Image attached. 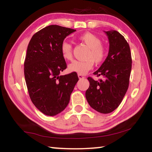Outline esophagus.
<instances>
[{
	"mask_svg": "<svg viewBox=\"0 0 152 152\" xmlns=\"http://www.w3.org/2000/svg\"><path fill=\"white\" fill-rule=\"evenodd\" d=\"M78 76L79 79H83V78H85V77H84L83 75H81V74H78Z\"/></svg>",
	"mask_w": 152,
	"mask_h": 152,
	"instance_id": "obj_1",
	"label": "esophagus"
}]
</instances>
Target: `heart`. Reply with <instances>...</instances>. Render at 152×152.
Wrapping results in <instances>:
<instances>
[{"label": "heart", "instance_id": "1", "mask_svg": "<svg viewBox=\"0 0 152 152\" xmlns=\"http://www.w3.org/2000/svg\"><path fill=\"white\" fill-rule=\"evenodd\" d=\"M79 39L89 48L86 60H74L68 66V70L70 72H75L84 75L91 70L94 66V61L100 64L103 61L106 56V51L102 47V41L96 35L91 33H85L79 37ZM62 57L67 60L72 58V46L68 42H62L60 47Z\"/></svg>", "mask_w": 152, "mask_h": 152}]
</instances>
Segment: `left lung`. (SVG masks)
I'll return each instance as SVG.
<instances>
[{
    "mask_svg": "<svg viewBox=\"0 0 152 152\" xmlns=\"http://www.w3.org/2000/svg\"><path fill=\"white\" fill-rule=\"evenodd\" d=\"M104 32L109 39V53L93 73L104 80L96 81L88 77L90 86L86 99L92 109L107 114L119 106L127 91L132 60L129 43L121 33L115 30Z\"/></svg>",
    "mask_w": 152,
    "mask_h": 152,
    "instance_id": "obj_1",
    "label": "left lung"
}]
</instances>
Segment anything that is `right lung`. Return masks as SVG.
Listing matches in <instances>:
<instances>
[{"label":"right lung","mask_w":152,"mask_h":152,"mask_svg":"<svg viewBox=\"0 0 152 152\" xmlns=\"http://www.w3.org/2000/svg\"><path fill=\"white\" fill-rule=\"evenodd\" d=\"M76 31L59 25L45 27L33 35L24 62L25 82L30 99L38 110L54 116L66 109L78 77L75 72L60 76L66 68L60 47Z\"/></svg>","instance_id":"obj_1"}]
</instances>
